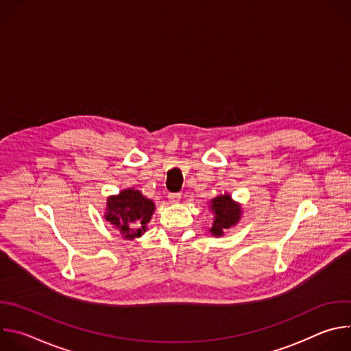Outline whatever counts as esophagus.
<instances>
[{
    "mask_svg": "<svg viewBox=\"0 0 351 351\" xmlns=\"http://www.w3.org/2000/svg\"><path fill=\"white\" fill-rule=\"evenodd\" d=\"M180 194L179 193H171L169 195H168V199H169V203L171 204H178L179 202H180Z\"/></svg>",
    "mask_w": 351,
    "mask_h": 351,
    "instance_id": "34e87169",
    "label": "esophagus"
}]
</instances>
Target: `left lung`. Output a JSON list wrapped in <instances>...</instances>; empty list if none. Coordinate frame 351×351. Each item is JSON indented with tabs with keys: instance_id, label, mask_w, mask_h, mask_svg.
<instances>
[{
	"instance_id": "8db88e82",
	"label": "left lung",
	"mask_w": 351,
	"mask_h": 351,
	"mask_svg": "<svg viewBox=\"0 0 351 351\" xmlns=\"http://www.w3.org/2000/svg\"><path fill=\"white\" fill-rule=\"evenodd\" d=\"M208 210L214 215L213 226L208 229L214 237H222L226 230L240 222L243 215L241 204L234 202L229 193L218 194L217 197L211 198Z\"/></svg>"
}]
</instances>
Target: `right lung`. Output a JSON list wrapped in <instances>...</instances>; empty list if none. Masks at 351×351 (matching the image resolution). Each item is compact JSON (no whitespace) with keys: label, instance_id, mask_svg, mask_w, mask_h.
<instances>
[{"label":"right lung","instance_id":"1","mask_svg":"<svg viewBox=\"0 0 351 351\" xmlns=\"http://www.w3.org/2000/svg\"><path fill=\"white\" fill-rule=\"evenodd\" d=\"M154 211L153 199L144 197L140 190L129 187L107 198L104 218L125 240H134L145 233Z\"/></svg>","mask_w":351,"mask_h":351}]
</instances>
